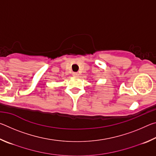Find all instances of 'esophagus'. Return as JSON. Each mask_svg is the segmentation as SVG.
Instances as JSON below:
<instances>
[{"mask_svg": "<svg viewBox=\"0 0 156 156\" xmlns=\"http://www.w3.org/2000/svg\"><path fill=\"white\" fill-rule=\"evenodd\" d=\"M73 76H76V77H77V76H79V74H78V72H73Z\"/></svg>", "mask_w": 156, "mask_h": 156, "instance_id": "obj_1", "label": "esophagus"}]
</instances>
